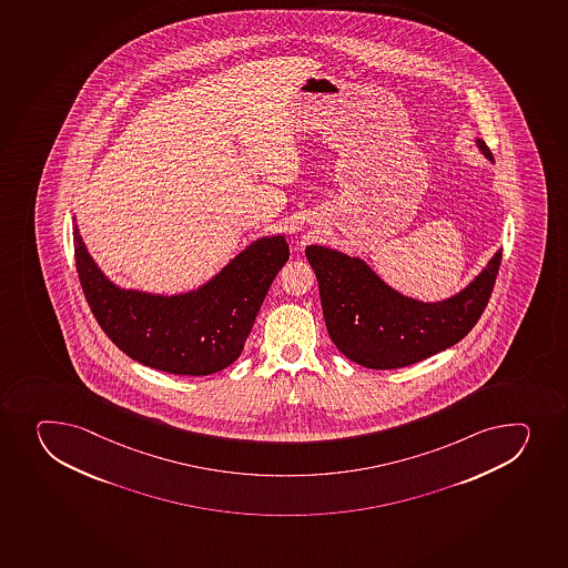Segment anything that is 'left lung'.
Returning <instances> with one entry per match:
<instances>
[{
	"label": "left lung",
	"instance_id": "8db88e82",
	"mask_svg": "<svg viewBox=\"0 0 568 568\" xmlns=\"http://www.w3.org/2000/svg\"><path fill=\"white\" fill-rule=\"evenodd\" d=\"M479 152L495 163L489 146ZM305 255L315 270L327 333L348 359L374 371H393L459 343L489 302L500 270L501 250L463 291L422 302L387 285L361 257L311 244Z\"/></svg>",
	"mask_w": 568,
	"mask_h": 568
}]
</instances>
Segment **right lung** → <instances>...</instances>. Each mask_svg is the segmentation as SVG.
<instances>
[{
    "mask_svg": "<svg viewBox=\"0 0 568 568\" xmlns=\"http://www.w3.org/2000/svg\"><path fill=\"white\" fill-rule=\"evenodd\" d=\"M72 222L79 281L98 324L131 359L178 376H209L235 363L291 253L285 235L261 236L200 287L166 296L109 280Z\"/></svg>",
    "mask_w": 568,
    "mask_h": 568,
    "instance_id": "right-lung-1",
    "label": "right lung"
}]
</instances>
